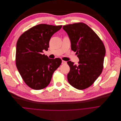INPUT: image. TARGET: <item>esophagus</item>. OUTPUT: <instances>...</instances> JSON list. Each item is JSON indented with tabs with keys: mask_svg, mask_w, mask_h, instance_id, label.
Listing matches in <instances>:
<instances>
[{
	"mask_svg": "<svg viewBox=\"0 0 121 121\" xmlns=\"http://www.w3.org/2000/svg\"><path fill=\"white\" fill-rule=\"evenodd\" d=\"M62 64H67V62H66V61H64V60H62Z\"/></svg>",
	"mask_w": 121,
	"mask_h": 121,
	"instance_id": "obj_1",
	"label": "esophagus"
}]
</instances>
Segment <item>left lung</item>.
Masks as SVG:
<instances>
[{
  "mask_svg": "<svg viewBox=\"0 0 121 121\" xmlns=\"http://www.w3.org/2000/svg\"><path fill=\"white\" fill-rule=\"evenodd\" d=\"M63 29L69 37L71 50L76 52L79 59L78 65L71 61L67 62L70 67L68 82L77 89H85L92 85L102 72L106 53L104 45L84 23L63 26Z\"/></svg>",
  "mask_w": 121,
  "mask_h": 121,
  "instance_id": "left-lung-1",
  "label": "left lung"
}]
</instances>
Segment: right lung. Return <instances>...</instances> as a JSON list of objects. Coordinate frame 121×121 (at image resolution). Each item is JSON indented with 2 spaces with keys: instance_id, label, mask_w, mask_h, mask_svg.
<instances>
[{
  "instance_id": "1",
  "label": "right lung",
  "mask_w": 121,
  "mask_h": 121,
  "mask_svg": "<svg viewBox=\"0 0 121 121\" xmlns=\"http://www.w3.org/2000/svg\"><path fill=\"white\" fill-rule=\"evenodd\" d=\"M62 26L39 24L24 32L17 40V68L25 82L33 89L48 86L53 72L61 63L60 59H49L42 53L48 50L50 38Z\"/></svg>"
}]
</instances>
